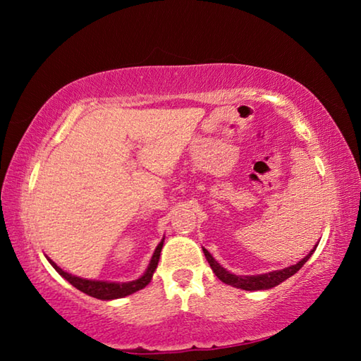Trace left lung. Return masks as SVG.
I'll return each mask as SVG.
<instances>
[{"instance_id": "obj_1", "label": "left lung", "mask_w": 361, "mask_h": 361, "mask_svg": "<svg viewBox=\"0 0 361 361\" xmlns=\"http://www.w3.org/2000/svg\"><path fill=\"white\" fill-rule=\"evenodd\" d=\"M202 250H204L207 261H209V264L212 267V271L215 272V276L221 280L223 283H228L231 286H235V288L247 290V291L269 290V288H274V286L280 285L283 280L290 279L291 276H295V274L305 264V262H307V259L315 252V248L310 250V253L305 256V258L296 262V264L282 269V271H272L269 274H261V276H235V274H231L229 271H226L223 266H219V262L215 261V258H213V256L207 252L205 248H202Z\"/></svg>"}]
</instances>
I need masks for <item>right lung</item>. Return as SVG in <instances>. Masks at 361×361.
Listing matches in <instances>:
<instances>
[{
    "mask_svg": "<svg viewBox=\"0 0 361 361\" xmlns=\"http://www.w3.org/2000/svg\"><path fill=\"white\" fill-rule=\"evenodd\" d=\"M162 245H164V239L159 243L157 248L154 250V255H152V258L149 261V266L146 269V272L143 274L142 277L137 279V280H132V282H124V283H116V282H103V280H87V279H81V277H76V276H71V274L65 272L63 269H60L56 262L49 259L51 262L52 267L56 269V271L62 276L65 280H68V282L78 288L79 291L85 293V295L97 298V299H103V301H108V299H118V298H124V296H129L132 293H135L138 290L145 288L146 285L151 282L152 279V274H154L156 267H157V262H159V256H161L162 252Z\"/></svg>",
    "mask_w": 361,
    "mask_h": 361,
    "instance_id": "add662e5",
    "label": "right lung"
}]
</instances>
